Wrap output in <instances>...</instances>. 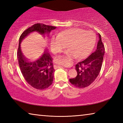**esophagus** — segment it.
Instances as JSON below:
<instances>
[{
    "label": "esophagus",
    "instance_id": "34e87169",
    "mask_svg": "<svg viewBox=\"0 0 123 123\" xmlns=\"http://www.w3.org/2000/svg\"><path fill=\"white\" fill-rule=\"evenodd\" d=\"M54 67L56 68H56H63V67H62L59 66H54Z\"/></svg>",
    "mask_w": 123,
    "mask_h": 123
}]
</instances>
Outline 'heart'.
Wrapping results in <instances>:
<instances>
[{
    "label": "heart",
    "mask_w": 123,
    "mask_h": 123,
    "mask_svg": "<svg viewBox=\"0 0 123 123\" xmlns=\"http://www.w3.org/2000/svg\"><path fill=\"white\" fill-rule=\"evenodd\" d=\"M95 39V34L91 31L72 28L53 37L50 41V48L53 53H58L67 46L69 50L67 52V56L59 60L60 64L67 66L70 64L72 58L81 59L88 55L94 44Z\"/></svg>",
    "instance_id": "heart-1"
}]
</instances>
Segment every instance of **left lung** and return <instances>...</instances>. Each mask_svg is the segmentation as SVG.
Listing matches in <instances>:
<instances>
[{"mask_svg": "<svg viewBox=\"0 0 123 123\" xmlns=\"http://www.w3.org/2000/svg\"><path fill=\"white\" fill-rule=\"evenodd\" d=\"M99 41L97 49L89 56L76 64L77 76L70 79L71 84L79 88H85L94 81L100 72L105 54V48L101 41V35L98 34Z\"/></svg>", "mask_w": 123, "mask_h": 123, "instance_id": "left-lung-1", "label": "left lung"}]
</instances>
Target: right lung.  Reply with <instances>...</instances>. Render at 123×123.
Segmentation results:
<instances>
[{
  "mask_svg": "<svg viewBox=\"0 0 123 123\" xmlns=\"http://www.w3.org/2000/svg\"><path fill=\"white\" fill-rule=\"evenodd\" d=\"M56 28L55 26L37 23L29 27L20 36L17 58L20 71L26 82L37 89H44L53 84L55 72L53 59L47 51H44L37 59H29L23 54L20 43L30 33L36 31L43 36H49L51 31Z\"/></svg>",
  "mask_w": 123,
  "mask_h": 123,
  "instance_id": "1",
  "label": "right lung"
}]
</instances>
